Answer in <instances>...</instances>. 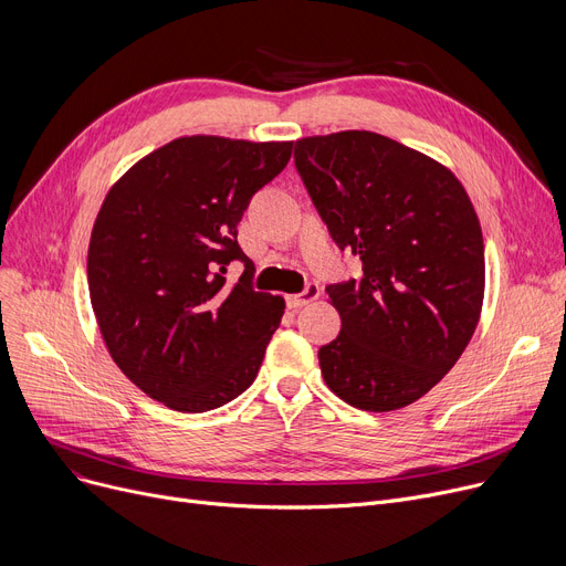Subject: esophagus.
<instances>
[{
    "mask_svg": "<svg viewBox=\"0 0 566 566\" xmlns=\"http://www.w3.org/2000/svg\"><path fill=\"white\" fill-rule=\"evenodd\" d=\"M318 293H321L318 284H316V282H310V284L303 289V293L286 295V305H289L291 310H298V307H303V305H307V303L316 301V298H318Z\"/></svg>",
    "mask_w": 566,
    "mask_h": 566,
    "instance_id": "obj_1",
    "label": "esophagus"
}]
</instances>
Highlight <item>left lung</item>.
<instances>
[{
    "instance_id": "left-lung-1",
    "label": "left lung",
    "mask_w": 566,
    "mask_h": 566,
    "mask_svg": "<svg viewBox=\"0 0 566 566\" xmlns=\"http://www.w3.org/2000/svg\"><path fill=\"white\" fill-rule=\"evenodd\" d=\"M305 190L363 275L328 284L339 337L321 346L328 388L388 412L424 397L478 328L484 238L457 176L424 154L367 130L298 139Z\"/></svg>"
}]
</instances>
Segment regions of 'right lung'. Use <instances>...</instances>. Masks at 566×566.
Instances as JSON below:
<instances>
[{
	"instance_id": "right-lung-1",
	"label": "right lung",
	"mask_w": 566,
	"mask_h": 566,
	"mask_svg": "<svg viewBox=\"0 0 566 566\" xmlns=\"http://www.w3.org/2000/svg\"><path fill=\"white\" fill-rule=\"evenodd\" d=\"M291 146L174 139L103 201L86 259L92 307L112 360L167 408L213 410L256 378L284 301L254 289L238 222L286 167ZM231 260L247 271L227 287Z\"/></svg>"
}]
</instances>
